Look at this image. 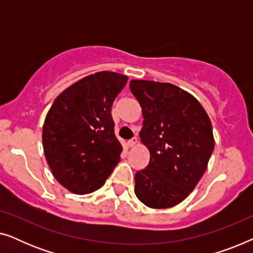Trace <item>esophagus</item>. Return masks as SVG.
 <instances>
[{"instance_id":"34e87169","label":"esophagus","mask_w":253,"mask_h":253,"mask_svg":"<svg viewBox=\"0 0 253 253\" xmlns=\"http://www.w3.org/2000/svg\"><path fill=\"white\" fill-rule=\"evenodd\" d=\"M137 144V138L136 137H133V138H131L130 140H127V143H126V145L129 147H132V146H134V145Z\"/></svg>"}]
</instances>
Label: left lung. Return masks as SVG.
<instances>
[{
    "mask_svg": "<svg viewBox=\"0 0 253 253\" xmlns=\"http://www.w3.org/2000/svg\"><path fill=\"white\" fill-rule=\"evenodd\" d=\"M130 89L143 110L139 137L150 151L147 167L134 176V193L151 209L172 207L206 171L212 123L195 96L170 83L131 81Z\"/></svg>",
    "mask_w": 253,
    "mask_h": 253,
    "instance_id": "left-lung-1",
    "label": "left lung"
}]
</instances>
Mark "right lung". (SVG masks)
<instances>
[{
    "label": "right lung",
    "mask_w": 253,
    "mask_h": 253,
    "mask_svg": "<svg viewBox=\"0 0 253 253\" xmlns=\"http://www.w3.org/2000/svg\"><path fill=\"white\" fill-rule=\"evenodd\" d=\"M126 82L116 72H96L69 86L51 105L42 129L44 157L69 191L85 195L101 188L120 162L112 106Z\"/></svg>",
    "instance_id": "add662e5"
}]
</instances>
